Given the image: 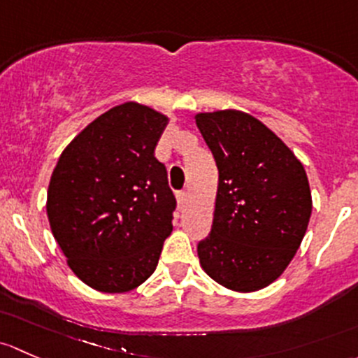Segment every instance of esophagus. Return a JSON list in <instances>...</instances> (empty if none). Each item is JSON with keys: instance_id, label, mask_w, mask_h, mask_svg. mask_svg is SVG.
Listing matches in <instances>:
<instances>
[{"instance_id": "1", "label": "esophagus", "mask_w": 358, "mask_h": 358, "mask_svg": "<svg viewBox=\"0 0 358 358\" xmlns=\"http://www.w3.org/2000/svg\"><path fill=\"white\" fill-rule=\"evenodd\" d=\"M187 198V191H178V201L179 203H184Z\"/></svg>"}]
</instances>
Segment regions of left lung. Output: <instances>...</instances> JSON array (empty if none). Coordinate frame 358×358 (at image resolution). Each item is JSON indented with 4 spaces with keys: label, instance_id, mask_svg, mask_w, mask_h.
I'll return each instance as SVG.
<instances>
[{
    "label": "left lung",
    "instance_id": "left-lung-1",
    "mask_svg": "<svg viewBox=\"0 0 358 358\" xmlns=\"http://www.w3.org/2000/svg\"><path fill=\"white\" fill-rule=\"evenodd\" d=\"M194 119L219 169L212 231L198 243L201 267L227 289L265 288L307 233L312 194L303 165L248 113L219 110Z\"/></svg>",
    "mask_w": 358,
    "mask_h": 358
}]
</instances>
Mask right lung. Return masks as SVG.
Returning <instances> with one entry per match:
<instances>
[{"label":"right lung","mask_w":358,"mask_h":358,"mask_svg":"<svg viewBox=\"0 0 358 358\" xmlns=\"http://www.w3.org/2000/svg\"><path fill=\"white\" fill-rule=\"evenodd\" d=\"M169 119L127 101L70 141L48 187L51 233L73 274L103 293L138 288L172 233L176 198L155 148Z\"/></svg>","instance_id":"obj_1"}]
</instances>
